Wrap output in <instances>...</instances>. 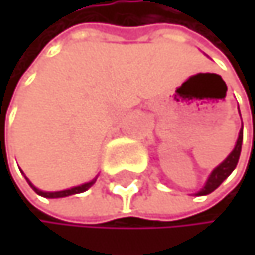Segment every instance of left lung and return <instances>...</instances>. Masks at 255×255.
<instances>
[{
  "label": "left lung",
  "mask_w": 255,
  "mask_h": 255,
  "mask_svg": "<svg viewBox=\"0 0 255 255\" xmlns=\"http://www.w3.org/2000/svg\"><path fill=\"white\" fill-rule=\"evenodd\" d=\"M242 142H243V130H240V133H239V137H237L234 150L230 153V156L225 159L219 166H216V168L211 171L207 183H205V187L197 193V196H207V194L213 193L216 188L220 187V183L234 171V168L237 166V162H239V157H240Z\"/></svg>",
  "instance_id": "8db88e82"
}]
</instances>
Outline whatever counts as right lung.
Returning <instances> with one entry per match:
<instances>
[{
    "label": "right lung",
    "instance_id": "right-lung-1",
    "mask_svg": "<svg viewBox=\"0 0 255 255\" xmlns=\"http://www.w3.org/2000/svg\"><path fill=\"white\" fill-rule=\"evenodd\" d=\"M27 179V177H25ZM27 182H28V185L33 188V191L36 193V194H39V196H42V197H47V199H58V197H67V196H72V194H78V193H84V191H87L89 190L92 185L96 182V179H93V180H90V182H87V183H82V185H78V187H73V188H68V190H62V191H53V193H50V191H41V190H38L35 185L27 179Z\"/></svg>",
    "mask_w": 255,
    "mask_h": 255
}]
</instances>
